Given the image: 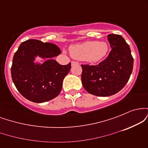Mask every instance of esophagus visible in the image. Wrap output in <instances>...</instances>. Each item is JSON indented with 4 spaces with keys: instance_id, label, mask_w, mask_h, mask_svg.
Listing matches in <instances>:
<instances>
[{
    "instance_id": "34e87169",
    "label": "esophagus",
    "mask_w": 148,
    "mask_h": 148,
    "mask_svg": "<svg viewBox=\"0 0 148 148\" xmlns=\"http://www.w3.org/2000/svg\"><path fill=\"white\" fill-rule=\"evenodd\" d=\"M78 64V62H76V61H72V62H71V64H72V66H74V64Z\"/></svg>"
}]
</instances>
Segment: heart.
I'll use <instances>...</instances> for the list:
<instances>
[{
    "mask_svg": "<svg viewBox=\"0 0 148 148\" xmlns=\"http://www.w3.org/2000/svg\"><path fill=\"white\" fill-rule=\"evenodd\" d=\"M69 51L74 58L90 63H96L106 57L108 51V46L105 42H85L72 45Z\"/></svg>",
    "mask_w": 148,
    "mask_h": 148,
    "instance_id": "heart-1",
    "label": "heart"
}]
</instances>
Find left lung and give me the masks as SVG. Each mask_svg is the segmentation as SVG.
I'll return each instance as SVG.
<instances>
[{
	"label": "left lung",
	"mask_w": 148,
	"mask_h": 148,
	"mask_svg": "<svg viewBox=\"0 0 148 148\" xmlns=\"http://www.w3.org/2000/svg\"><path fill=\"white\" fill-rule=\"evenodd\" d=\"M108 40L111 51L104 60L96 66L81 65L83 86L89 93L99 97L111 96L121 90L133 69L134 59L125 39L110 34Z\"/></svg>",
	"instance_id": "left-lung-1"
}]
</instances>
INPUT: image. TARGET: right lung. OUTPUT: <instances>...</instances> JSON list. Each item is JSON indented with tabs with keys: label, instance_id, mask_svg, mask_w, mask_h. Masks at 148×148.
Instances as JSON below:
<instances>
[{
	"label": "right lung",
	"instance_id": "1",
	"mask_svg": "<svg viewBox=\"0 0 148 148\" xmlns=\"http://www.w3.org/2000/svg\"><path fill=\"white\" fill-rule=\"evenodd\" d=\"M60 53L57 45L33 39L20 45L13 57L11 74L25 99L43 103L60 94L64 78L71 69V62L62 65L54 60Z\"/></svg>",
	"mask_w": 148,
	"mask_h": 148
}]
</instances>
